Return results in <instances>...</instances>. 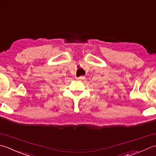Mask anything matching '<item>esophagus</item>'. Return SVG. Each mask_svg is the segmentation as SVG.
<instances>
[{"mask_svg":"<svg viewBox=\"0 0 156 156\" xmlns=\"http://www.w3.org/2000/svg\"><path fill=\"white\" fill-rule=\"evenodd\" d=\"M77 79H85V77L84 76H80V77H77Z\"/></svg>","mask_w":156,"mask_h":156,"instance_id":"esophagus-1","label":"esophagus"}]
</instances>
